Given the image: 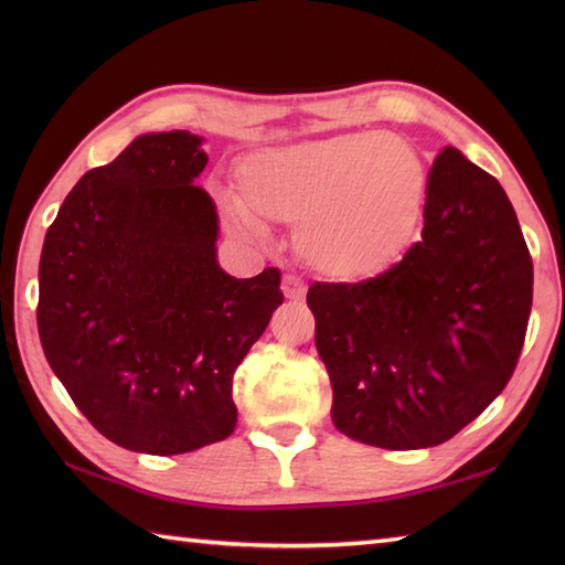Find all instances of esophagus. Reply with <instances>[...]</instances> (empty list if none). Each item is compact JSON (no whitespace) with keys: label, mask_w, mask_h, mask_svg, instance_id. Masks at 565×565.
Returning a JSON list of instances; mask_svg holds the SVG:
<instances>
[{"label":"esophagus","mask_w":565,"mask_h":565,"mask_svg":"<svg viewBox=\"0 0 565 565\" xmlns=\"http://www.w3.org/2000/svg\"><path fill=\"white\" fill-rule=\"evenodd\" d=\"M281 289H284V296L289 298V301H301V298L306 296V281L298 279V276L294 274H286L284 281H281Z\"/></svg>","instance_id":"34e87169"}]
</instances>
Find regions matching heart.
Returning a JSON list of instances; mask_svg holds the SVG:
<instances>
[{"mask_svg":"<svg viewBox=\"0 0 565 565\" xmlns=\"http://www.w3.org/2000/svg\"><path fill=\"white\" fill-rule=\"evenodd\" d=\"M243 196H225L239 231L296 221V247L322 274L362 279L401 255L423 213L427 170L395 136L342 134L252 152L239 164Z\"/></svg>","mask_w":565,"mask_h":565,"instance_id":"b5f03b06","label":"heart"}]
</instances>
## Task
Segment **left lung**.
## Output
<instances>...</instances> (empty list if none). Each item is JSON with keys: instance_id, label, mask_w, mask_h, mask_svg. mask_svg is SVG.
I'll return each mask as SVG.
<instances>
[{"instance_id": "1", "label": "left lung", "mask_w": 565, "mask_h": 565, "mask_svg": "<svg viewBox=\"0 0 565 565\" xmlns=\"http://www.w3.org/2000/svg\"><path fill=\"white\" fill-rule=\"evenodd\" d=\"M423 239L359 284L308 289L332 423L371 447L451 439L508 386L534 269L495 177L444 148L427 174Z\"/></svg>"}]
</instances>
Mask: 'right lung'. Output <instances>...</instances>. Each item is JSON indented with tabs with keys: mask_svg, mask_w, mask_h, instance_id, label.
<instances>
[{
	"mask_svg": "<svg viewBox=\"0 0 565 565\" xmlns=\"http://www.w3.org/2000/svg\"><path fill=\"white\" fill-rule=\"evenodd\" d=\"M189 130L136 138L70 191L39 264V334L82 415L130 451L186 454L233 435V374L284 303L279 269L235 279L194 184Z\"/></svg>",
	"mask_w": 565,
	"mask_h": 565,
	"instance_id": "obj_1",
	"label": "right lung"
}]
</instances>
